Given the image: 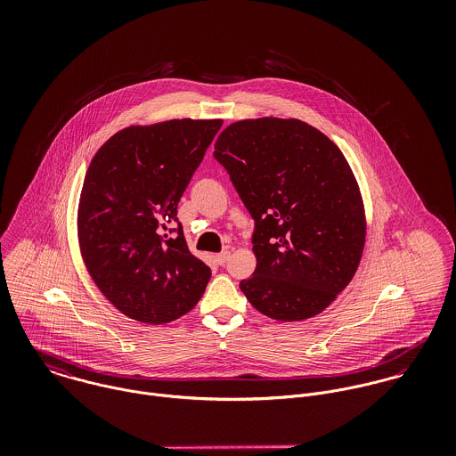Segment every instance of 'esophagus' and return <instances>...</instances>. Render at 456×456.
<instances>
[{
	"label": "esophagus",
	"mask_w": 456,
	"mask_h": 456,
	"mask_svg": "<svg viewBox=\"0 0 456 456\" xmlns=\"http://www.w3.org/2000/svg\"><path fill=\"white\" fill-rule=\"evenodd\" d=\"M214 258H216V263H219V265H224L226 261L230 260V251H223V253L216 255Z\"/></svg>",
	"instance_id": "34e87169"
}]
</instances>
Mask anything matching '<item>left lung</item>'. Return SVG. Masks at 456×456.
I'll list each match as a JSON object with an SVG mask.
<instances>
[{
    "label": "left lung",
    "mask_w": 456,
    "mask_h": 456,
    "mask_svg": "<svg viewBox=\"0 0 456 456\" xmlns=\"http://www.w3.org/2000/svg\"><path fill=\"white\" fill-rule=\"evenodd\" d=\"M214 158L255 219L246 298L277 322L325 311L365 246L363 200L340 149L304 121L261 118L230 125Z\"/></svg>",
    "instance_id": "1"
}]
</instances>
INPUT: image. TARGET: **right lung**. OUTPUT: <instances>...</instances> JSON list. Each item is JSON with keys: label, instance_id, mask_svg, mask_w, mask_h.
<instances>
[{"label": "right lung", "instance_id": "right-lung-1", "mask_svg": "<svg viewBox=\"0 0 456 456\" xmlns=\"http://www.w3.org/2000/svg\"><path fill=\"white\" fill-rule=\"evenodd\" d=\"M221 119L130 126L94 154L78 201V244L94 284L131 320L190 313L210 268L188 249L177 205ZM178 228H175V223Z\"/></svg>", "mask_w": 456, "mask_h": 456}]
</instances>
